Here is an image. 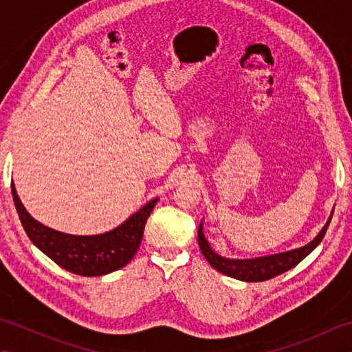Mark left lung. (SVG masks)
Returning <instances> with one entry per match:
<instances>
[{"label":"left lung","mask_w":352,"mask_h":352,"mask_svg":"<svg viewBox=\"0 0 352 352\" xmlns=\"http://www.w3.org/2000/svg\"><path fill=\"white\" fill-rule=\"evenodd\" d=\"M333 212L334 210H331V214L330 218H328L327 223L311 242L301 246V248H295V250L284 251L278 254H271V256L254 257V258H228V257L221 256V254H218L212 248L210 243H208V241L206 239L203 233V221H201L199 228H198V245L206 260L218 272L241 281H248V283L266 281V280L274 278L276 275L287 272L292 267H295L300 261H302L305 257H307L320 242H322V239L327 233V228L330 226V221L333 218Z\"/></svg>","instance_id":"left-lung-1"}]
</instances>
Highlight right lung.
<instances>
[{"mask_svg": "<svg viewBox=\"0 0 352 352\" xmlns=\"http://www.w3.org/2000/svg\"><path fill=\"white\" fill-rule=\"evenodd\" d=\"M12 195L30 241L54 263L66 271L83 276L107 275L129 265L140 246L148 216L159 201V198L151 199L121 226L107 233L76 236L52 230L36 221L21 203L13 182Z\"/></svg>", "mask_w": 352, "mask_h": 352, "instance_id": "right-lung-1", "label": "right lung"}]
</instances>
